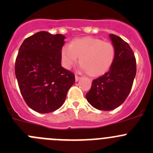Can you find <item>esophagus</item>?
Instances as JSON below:
<instances>
[{
    "instance_id": "1",
    "label": "esophagus",
    "mask_w": 153,
    "mask_h": 153,
    "mask_svg": "<svg viewBox=\"0 0 153 153\" xmlns=\"http://www.w3.org/2000/svg\"><path fill=\"white\" fill-rule=\"evenodd\" d=\"M75 81H78L80 79H81V77L78 76V75H75Z\"/></svg>"
}]
</instances>
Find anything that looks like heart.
<instances>
[{
  "label": "heart",
  "mask_w": 153,
  "mask_h": 153,
  "mask_svg": "<svg viewBox=\"0 0 153 153\" xmlns=\"http://www.w3.org/2000/svg\"><path fill=\"white\" fill-rule=\"evenodd\" d=\"M62 64L69 69L78 62L81 69L90 76H100L106 73L113 65L116 56L115 47L111 42L99 38L85 36L74 39L69 45L62 48Z\"/></svg>",
  "instance_id": "1"
}]
</instances>
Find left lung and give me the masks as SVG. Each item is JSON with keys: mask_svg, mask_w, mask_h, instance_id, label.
<instances>
[{"mask_svg": "<svg viewBox=\"0 0 153 153\" xmlns=\"http://www.w3.org/2000/svg\"><path fill=\"white\" fill-rule=\"evenodd\" d=\"M109 36L116 50L114 63L108 72L93 80L86 94L87 102L101 111H111L123 103L136 75V60L131 47L118 36Z\"/></svg>", "mask_w": 153, "mask_h": 153, "instance_id": "1", "label": "left lung"}]
</instances>
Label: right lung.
Returning a JSON list of instances; mask_svg holds the SVG:
<instances>
[{
  "instance_id": "obj_1",
  "label": "right lung",
  "mask_w": 153,
  "mask_h": 153,
  "mask_svg": "<svg viewBox=\"0 0 153 153\" xmlns=\"http://www.w3.org/2000/svg\"><path fill=\"white\" fill-rule=\"evenodd\" d=\"M66 36L40 31L25 39L19 50L15 72L27 105L40 114L51 113L64 103L75 75L61 66Z\"/></svg>"
}]
</instances>
